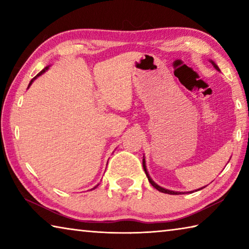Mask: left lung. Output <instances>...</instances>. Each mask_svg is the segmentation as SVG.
Wrapping results in <instances>:
<instances>
[{
    "label": "left lung",
    "instance_id": "8db88e82",
    "mask_svg": "<svg viewBox=\"0 0 249 249\" xmlns=\"http://www.w3.org/2000/svg\"><path fill=\"white\" fill-rule=\"evenodd\" d=\"M212 62V65L215 67V69H217V70H220L218 69V67L214 64L213 61H211ZM142 167H144V170H145V174H146V176H147V178H148V181L150 182V184L153 185L154 188H156L157 189L158 191H160V192H163V193H168V195H179V192H175V191H170V190H167V189H163V188H161V187H159L158 184H156L153 180H151V178L149 177V175H148V172H147V169H146V165H145V159H142ZM200 190V189H199Z\"/></svg>",
    "mask_w": 249,
    "mask_h": 249
}]
</instances>
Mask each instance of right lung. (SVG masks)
<instances>
[{
	"label": "right lung",
	"instance_id": "obj_1",
	"mask_svg": "<svg viewBox=\"0 0 249 249\" xmlns=\"http://www.w3.org/2000/svg\"><path fill=\"white\" fill-rule=\"evenodd\" d=\"M47 69H48V67H46V68H45V69H43V70H41V71H40V72H39L38 74H37V75H35V77H34V78L32 79V81H31V83H29V86H31V84L33 83V81H34V80H35V79H36L37 77H39V75H41V74H43V73L45 72V71H46V70H47ZM29 86H28V87H29Z\"/></svg>",
	"mask_w": 249,
	"mask_h": 249
}]
</instances>
